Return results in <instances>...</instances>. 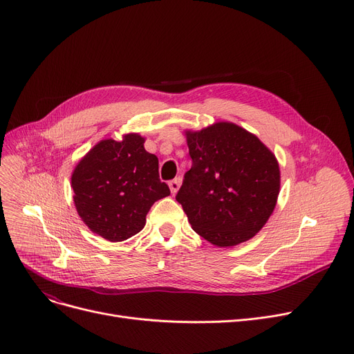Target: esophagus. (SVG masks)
I'll return each instance as SVG.
<instances>
[{
	"label": "esophagus",
	"instance_id": "obj_1",
	"mask_svg": "<svg viewBox=\"0 0 354 354\" xmlns=\"http://www.w3.org/2000/svg\"><path fill=\"white\" fill-rule=\"evenodd\" d=\"M180 183H182V179H180V178H175L174 180H171V182H169V188H171L172 195H175V194L179 191V188H180Z\"/></svg>",
	"mask_w": 354,
	"mask_h": 354
}]
</instances>
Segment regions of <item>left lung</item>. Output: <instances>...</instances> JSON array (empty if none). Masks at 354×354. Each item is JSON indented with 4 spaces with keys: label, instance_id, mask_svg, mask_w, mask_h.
Returning a JSON list of instances; mask_svg holds the SVG:
<instances>
[{
    "label": "left lung",
    "instance_id": "left-lung-1",
    "mask_svg": "<svg viewBox=\"0 0 354 354\" xmlns=\"http://www.w3.org/2000/svg\"><path fill=\"white\" fill-rule=\"evenodd\" d=\"M185 135L192 166L176 201L192 230L216 247L245 243L266 225L280 194L274 153L230 122Z\"/></svg>",
    "mask_w": 354,
    "mask_h": 354
}]
</instances>
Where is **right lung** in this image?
Segmentation results:
<instances>
[{
	"label": "right lung",
	"instance_id": "1",
	"mask_svg": "<svg viewBox=\"0 0 354 354\" xmlns=\"http://www.w3.org/2000/svg\"><path fill=\"white\" fill-rule=\"evenodd\" d=\"M145 138L100 140L74 167V205L84 224L111 243L143 230L153 203L171 195L159 179V160L146 152Z\"/></svg>",
	"mask_w": 354,
	"mask_h": 354
}]
</instances>
